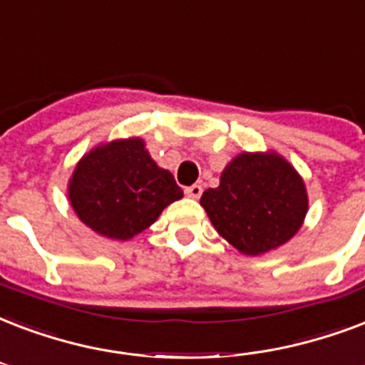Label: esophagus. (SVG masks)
Here are the masks:
<instances>
[{
	"instance_id": "1",
	"label": "esophagus",
	"mask_w": 365,
	"mask_h": 365,
	"mask_svg": "<svg viewBox=\"0 0 365 365\" xmlns=\"http://www.w3.org/2000/svg\"><path fill=\"white\" fill-rule=\"evenodd\" d=\"M185 195H187V197H191V199H199V197L202 195V185H199V183L189 185V187H185Z\"/></svg>"
}]
</instances>
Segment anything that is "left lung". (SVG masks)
I'll return each instance as SVG.
<instances>
[{"instance_id": "obj_1", "label": "left lung", "mask_w": 365, "mask_h": 365, "mask_svg": "<svg viewBox=\"0 0 365 365\" xmlns=\"http://www.w3.org/2000/svg\"><path fill=\"white\" fill-rule=\"evenodd\" d=\"M201 207L227 243L258 257L299 233L308 191L297 168L277 151H243L226 164L218 187L202 193Z\"/></svg>"}]
</instances>
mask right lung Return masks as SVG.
I'll use <instances>...</instances> for the list:
<instances>
[{
  "mask_svg": "<svg viewBox=\"0 0 365 365\" xmlns=\"http://www.w3.org/2000/svg\"><path fill=\"white\" fill-rule=\"evenodd\" d=\"M182 197L174 176L153 160L141 138L91 147L68 180V201L80 222L116 241L135 237Z\"/></svg>",
  "mask_w": 365,
  "mask_h": 365,
  "instance_id": "obj_1",
  "label": "right lung"
}]
</instances>
